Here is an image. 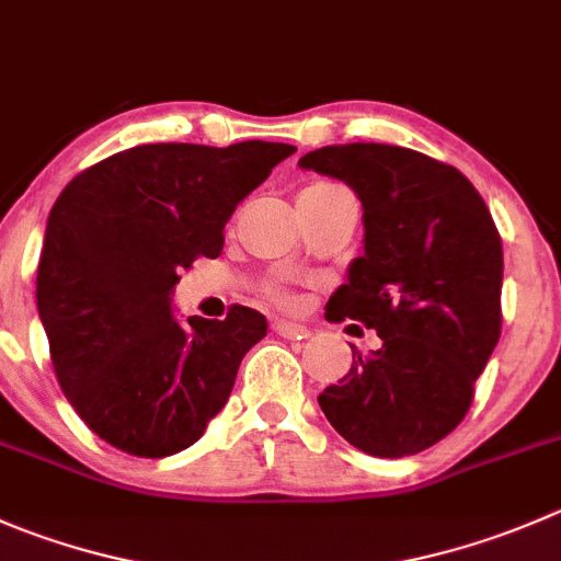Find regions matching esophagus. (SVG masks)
<instances>
[{"label": "esophagus", "mask_w": 561, "mask_h": 561, "mask_svg": "<svg viewBox=\"0 0 561 561\" xmlns=\"http://www.w3.org/2000/svg\"><path fill=\"white\" fill-rule=\"evenodd\" d=\"M274 331L285 340H304L309 329L304 323H293V320H274Z\"/></svg>", "instance_id": "obj_1"}]
</instances>
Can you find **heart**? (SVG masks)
Segmentation results:
<instances>
[{"label": "heart", "mask_w": 561, "mask_h": 561, "mask_svg": "<svg viewBox=\"0 0 561 561\" xmlns=\"http://www.w3.org/2000/svg\"><path fill=\"white\" fill-rule=\"evenodd\" d=\"M336 188H342V186H336V183H325V181H320V183H309V186L304 188L301 194H298V199L323 197V194L336 192ZM263 296L268 298V301H274V304H290V301H293L290 290H287L285 285H276V282H268V285L263 287Z\"/></svg>", "instance_id": "obj_1"}]
</instances>
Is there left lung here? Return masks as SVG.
<instances>
[{
	"mask_svg": "<svg viewBox=\"0 0 561 561\" xmlns=\"http://www.w3.org/2000/svg\"><path fill=\"white\" fill-rule=\"evenodd\" d=\"M298 164L345 181L364 208V254L325 320H358L383 342L367 356L351 345L320 408L362 453H422L463 422L502 334V236L469 178L416 150L331 145Z\"/></svg>",
	"mask_w": 561,
	"mask_h": 561,
	"instance_id": "obj_1",
	"label": "left lung"
}]
</instances>
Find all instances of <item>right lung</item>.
<instances>
[{
    "instance_id": "add662e5",
    "label": "right lung",
    "mask_w": 561,
    "mask_h": 561,
    "mask_svg": "<svg viewBox=\"0 0 561 561\" xmlns=\"http://www.w3.org/2000/svg\"><path fill=\"white\" fill-rule=\"evenodd\" d=\"M293 145H139L87 167L54 203L37 263V312L54 373L84 425L136 458L192 447L225 408L268 323L172 314V287L219 257L225 225Z\"/></svg>"
}]
</instances>
